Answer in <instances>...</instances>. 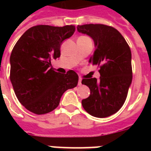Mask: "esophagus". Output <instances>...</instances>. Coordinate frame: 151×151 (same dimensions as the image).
<instances>
[{
    "label": "esophagus",
    "instance_id": "obj_1",
    "mask_svg": "<svg viewBox=\"0 0 151 151\" xmlns=\"http://www.w3.org/2000/svg\"><path fill=\"white\" fill-rule=\"evenodd\" d=\"M78 86H82V78H79V79H78Z\"/></svg>",
    "mask_w": 151,
    "mask_h": 151
}]
</instances>
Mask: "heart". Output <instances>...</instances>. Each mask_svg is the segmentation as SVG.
Segmentation results:
<instances>
[{
    "label": "heart",
    "mask_w": 151,
    "mask_h": 151,
    "mask_svg": "<svg viewBox=\"0 0 151 151\" xmlns=\"http://www.w3.org/2000/svg\"><path fill=\"white\" fill-rule=\"evenodd\" d=\"M81 37H86V36H81Z\"/></svg>",
    "instance_id": "obj_1"
}]
</instances>
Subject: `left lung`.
I'll list each match as a JSON object with an SVG mask.
<instances>
[{"label":"left lung","mask_w":151,"mask_h":151,"mask_svg":"<svg viewBox=\"0 0 151 151\" xmlns=\"http://www.w3.org/2000/svg\"><path fill=\"white\" fill-rule=\"evenodd\" d=\"M77 28L94 40L95 51L90 63L99 67L100 73L99 80L82 79V84L91 91L88 98L82 99V107L93 116H110L123 106L132 82L130 47L122 35L110 26L85 24Z\"/></svg>","instance_id":"left-lung-1"}]
</instances>
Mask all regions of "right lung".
I'll list each match as a JSON object with an SVG mask.
<instances>
[{"mask_svg": "<svg viewBox=\"0 0 151 151\" xmlns=\"http://www.w3.org/2000/svg\"><path fill=\"white\" fill-rule=\"evenodd\" d=\"M75 27L38 25L22 35L10 55V81L18 101L37 115L56 109L64 92L74 88L78 75L54 71L51 60L60 56V45L71 37Z\"/></svg>", "mask_w": 151, "mask_h": 151, "instance_id": "1", "label": "right lung"}]
</instances>
